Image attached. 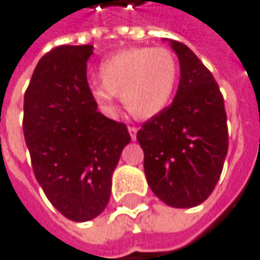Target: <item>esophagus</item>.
Returning a JSON list of instances; mask_svg holds the SVG:
<instances>
[{"mask_svg": "<svg viewBox=\"0 0 260 260\" xmlns=\"http://www.w3.org/2000/svg\"><path fill=\"white\" fill-rule=\"evenodd\" d=\"M128 133H130V138L135 141L136 139V135H138V128L136 127H128Z\"/></svg>", "mask_w": 260, "mask_h": 260, "instance_id": "34e87169", "label": "esophagus"}]
</instances>
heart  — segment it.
Instances as JSON below:
<instances>
[{"label":"heart","mask_w":260,"mask_h":260,"mask_svg":"<svg viewBox=\"0 0 260 260\" xmlns=\"http://www.w3.org/2000/svg\"><path fill=\"white\" fill-rule=\"evenodd\" d=\"M101 84L90 85V96L103 113L115 112V98L136 119H150L164 110L176 87L178 61L166 47L124 49L100 66Z\"/></svg>","instance_id":"heart-1"}]
</instances>
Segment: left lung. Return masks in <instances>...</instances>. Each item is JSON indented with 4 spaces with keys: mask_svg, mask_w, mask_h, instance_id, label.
I'll return each mask as SVG.
<instances>
[{
    "mask_svg": "<svg viewBox=\"0 0 260 260\" xmlns=\"http://www.w3.org/2000/svg\"><path fill=\"white\" fill-rule=\"evenodd\" d=\"M166 41L179 59L178 91L170 107L142 124L136 139L151 191L170 207L191 208L211 194L222 173L226 113L211 72L185 44Z\"/></svg>",
    "mask_w": 260,
    "mask_h": 260,
    "instance_id": "1",
    "label": "left lung"
}]
</instances>
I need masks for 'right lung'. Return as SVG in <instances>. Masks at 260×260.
<instances>
[{
	"label": "right lung",
	"mask_w": 260,
	"mask_h": 260,
	"mask_svg": "<svg viewBox=\"0 0 260 260\" xmlns=\"http://www.w3.org/2000/svg\"><path fill=\"white\" fill-rule=\"evenodd\" d=\"M93 46H59L35 67L24 94V139L52 205L75 222L109 204L112 175L130 142L127 125L98 112L87 84Z\"/></svg>",
	"instance_id": "right-lung-1"
}]
</instances>
